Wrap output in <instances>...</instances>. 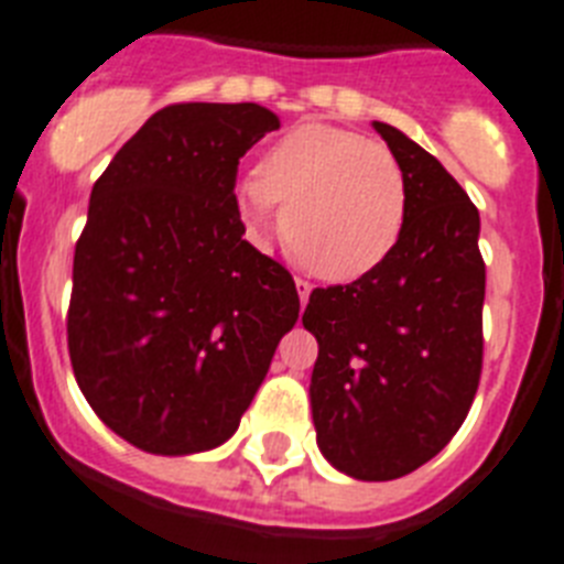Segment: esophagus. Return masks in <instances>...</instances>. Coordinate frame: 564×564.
Segmentation results:
<instances>
[{
    "label": "esophagus",
    "instance_id": "esophagus-1",
    "mask_svg": "<svg viewBox=\"0 0 564 564\" xmlns=\"http://www.w3.org/2000/svg\"><path fill=\"white\" fill-rule=\"evenodd\" d=\"M296 293H300V302L305 305V302H308V296H311V285L305 282V279H296Z\"/></svg>",
    "mask_w": 564,
    "mask_h": 564
}]
</instances>
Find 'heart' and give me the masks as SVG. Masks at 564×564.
<instances>
[{
	"mask_svg": "<svg viewBox=\"0 0 564 564\" xmlns=\"http://www.w3.org/2000/svg\"><path fill=\"white\" fill-rule=\"evenodd\" d=\"M236 207L256 241L282 221L288 245L316 276L355 282L380 268L400 241L406 175L383 143L305 123L282 134L262 166L236 181Z\"/></svg>",
	"mask_w": 564,
	"mask_h": 564,
	"instance_id": "1",
	"label": "heart"
}]
</instances>
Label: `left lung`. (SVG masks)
Returning <instances> with one entry per match:
<instances>
[{
  "mask_svg": "<svg viewBox=\"0 0 564 564\" xmlns=\"http://www.w3.org/2000/svg\"><path fill=\"white\" fill-rule=\"evenodd\" d=\"M406 175V221L380 268L316 288L302 325L316 444L360 481H392L453 441L481 377L484 259L476 204L435 155L375 120Z\"/></svg>",
  "mask_w": 564,
  "mask_h": 564,
  "instance_id": "obj_1",
  "label": "left lung"
}]
</instances>
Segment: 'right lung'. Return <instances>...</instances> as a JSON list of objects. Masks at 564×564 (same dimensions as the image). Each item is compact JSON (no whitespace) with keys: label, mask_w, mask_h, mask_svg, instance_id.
<instances>
[{"label":"right lung","mask_w":564,"mask_h":564,"mask_svg":"<svg viewBox=\"0 0 564 564\" xmlns=\"http://www.w3.org/2000/svg\"><path fill=\"white\" fill-rule=\"evenodd\" d=\"M273 129L256 104L166 106L91 187L68 355L88 406L143 453L225 444L296 325L293 276L241 239L232 193Z\"/></svg>","instance_id":"1"}]
</instances>
